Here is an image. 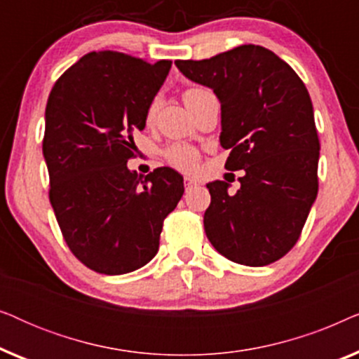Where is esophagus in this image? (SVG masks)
<instances>
[{
    "instance_id": "esophagus-1",
    "label": "esophagus",
    "mask_w": 359,
    "mask_h": 359,
    "mask_svg": "<svg viewBox=\"0 0 359 359\" xmlns=\"http://www.w3.org/2000/svg\"><path fill=\"white\" fill-rule=\"evenodd\" d=\"M196 184H198V183H196V180L189 178V176H186V178H184V188H186V191H189Z\"/></svg>"
}]
</instances>
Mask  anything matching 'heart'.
Segmentation results:
<instances>
[{
    "label": "heart",
    "mask_w": 359,
    "mask_h": 359,
    "mask_svg": "<svg viewBox=\"0 0 359 359\" xmlns=\"http://www.w3.org/2000/svg\"><path fill=\"white\" fill-rule=\"evenodd\" d=\"M205 91V90H201V88H189V90H186L183 93V101L184 104H188L194 100L196 96L201 95V93ZM155 112V104L150 106L149 109V117L154 116ZM165 160L168 161L171 166H175V168L178 170H183V171H191L198 163V151L193 147L188 145V144H171L170 147H166L165 150Z\"/></svg>",
    "instance_id": "b5f03b06"
}]
</instances>
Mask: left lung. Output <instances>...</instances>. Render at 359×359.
<instances>
[{
  "instance_id": "8db88e82",
  "label": "left lung",
  "mask_w": 359,
  "mask_h": 359,
  "mask_svg": "<svg viewBox=\"0 0 359 359\" xmlns=\"http://www.w3.org/2000/svg\"><path fill=\"white\" fill-rule=\"evenodd\" d=\"M175 63L219 97L225 168L243 170L235 194L225 181L208 184L209 242L233 263L278 262L301 237L318 191L320 144L306 85L276 53L252 43Z\"/></svg>"
}]
</instances>
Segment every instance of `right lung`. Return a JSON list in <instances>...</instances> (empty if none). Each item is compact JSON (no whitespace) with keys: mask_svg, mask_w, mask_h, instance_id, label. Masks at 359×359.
<instances>
[{"mask_svg":"<svg viewBox=\"0 0 359 359\" xmlns=\"http://www.w3.org/2000/svg\"><path fill=\"white\" fill-rule=\"evenodd\" d=\"M171 68L114 50L91 52L53 85L42 151L48 198L68 248L101 274H126L158 252L163 220L184 193L183 176L161 166L127 168L134 132Z\"/></svg>","mask_w":359,"mask_h":359,"instance_id":"right-lung-1","label":"right lung"}]
</instances>
